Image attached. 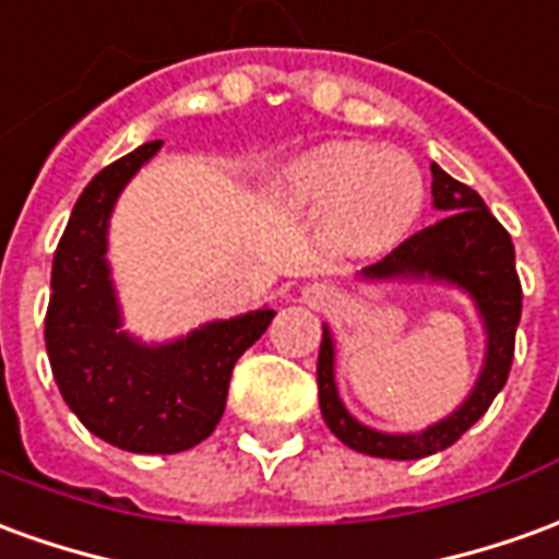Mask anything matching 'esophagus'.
I'll use <instances>...</instances> for the list:
<instances>
[{
  "label": "esophagus",
  "mask_w": 559,
  "mask_h": 559,
  "mask_svg": "<svg viewBox=\"0 0 559 559\" xmlns=\"http://www.w3.org/2000/svg\"><path fill=\"white\" fill-rule=\"evenodd\" d=\"M306 299L311 302V306H326V302H333L335 293H333V287H323V284H311V287H306Z\"/></svg>",
  "instance_id": "1"
}]
</instances>
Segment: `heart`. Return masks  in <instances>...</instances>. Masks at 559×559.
Wrapping results in <instances>:
<instances>
[{"label": "heart", "mask_w": 559, "mask_h": 559, "mask_svg": "<svg viewBox=\"0 0 559 559\" xmlns=\"http://www.w3.org/2000/svg\"><path fill=\"white\" fill-rule=\"evenodd\" d=\"M272 190L281 209L318 214L323 239L347 253L396 248L427 199V185L412 159L362 142L311 147L275 171Z\"/></svg>", "instance_id": "1"}]
</instances>
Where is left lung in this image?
I'll return each mask as SVG.
<instances>
[{"instance_id":"8db88e82","label":"left lung","mask_w":559,"mask_h":559,"mask_svg":"<svg viewBox=\"0 0 559 559\" xmlns=\"http://www.w3.org/2000/svg\"><path fill=\"white\" fill-rule=\"evenodd\" d=\"M432 171V209L442 212L427 229L405 239L400 248L360 272L362 281H432L463 290L472 299L484 326V366L469 396L439 424L420 432H381L360 424L338 400L335 388V345L330 326H323L318 354L320 415L338 442L384 460H420L444 451L490 408L509 381L514 360V333L521 323V281L514 269V245L484 199L460 185L436 163Z\"/></svg>"}]
</instances>
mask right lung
<instances>
[{"label":"right lung","mask_w":559,"mask_h":559,"mask_svg":"<svg viewBox=\"0 0 559 559\" xmlns=\"http://www.w3.org/2000/svg\"><path fill=\"white\" fill-rule=\"evenodd\" d=\"M159 147H135L84 187L53 253L45 318L66 405L93 436L132 454H178L209 439L224 417L233 366L275 318L272 308H257L157 345L123 330L105 257L108 221L123 187Z\"/></svg>","instance_id":"obj_1"}]
</instances>
